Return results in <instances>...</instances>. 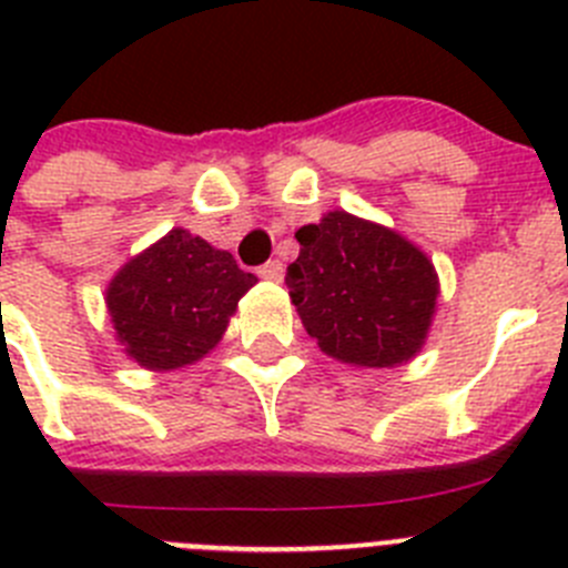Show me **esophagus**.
<instances>
[{
  "mask_svg": "<svg viewBox=\"0 0 568 568\" xmlns=\"http://www.w3.org/2000/svg\"><path fill=\"white\" fill-rule=\"evenodd\" d=\"M258 275L264 281H281L284 278V264L281 261H267L264 267H258Z\"/></svg>",
  "mask_w": 568,
  "mask_h": 568,
  "instance_id": "esophagus-1",
  "label": "esophagus"
}]
</instances>
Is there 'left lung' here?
Listing matches in <instances>:
<instances>
[{
  "label": "left lung",
  "mask_w": 568,
  "mask_h": 568,
  "mask_svg": "<svg viewBox=\"0 0 568 568\" xmlns=\"http://www.w3.org/2000/svg\"><path fill=\"white\" fill-rule=\"evenodd\" d=\"M295 239L301 253L284 281L321 353L364 369H389L420 353L440 293L424 250L346 210H329Z\"/></svg>",
  "instance_id": "8db88e82"
}]
</instances>
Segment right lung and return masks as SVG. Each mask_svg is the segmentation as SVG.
Instances as JSON below:
<instances>
[{
	"label": "right lung",
	"instance_id": "right-lung-1",
	"mask_svg": "<svg viewBox=\"0 0 568 568\" xmlns=\"http://www.w3.org/2000/svg\"><path fill=\"white\" fill-rule=\"evenodd\" d=\"M253 284L258 278L227 250L173 227L110 278L104 301L124 355L150 373H170L222 341Z\"/></svg>",
	"mask_w": 568,
	"mask_h": 568
}]
</instances>
